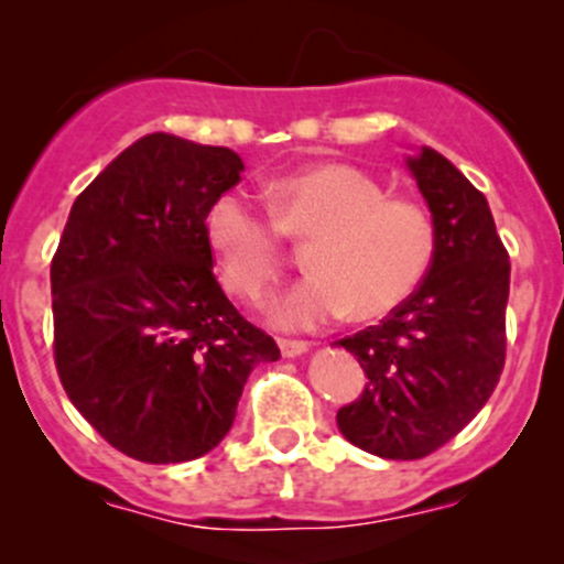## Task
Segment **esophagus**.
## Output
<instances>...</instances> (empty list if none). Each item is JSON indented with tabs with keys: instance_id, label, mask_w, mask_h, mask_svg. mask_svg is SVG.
<instances>
[{
	"instance_id": "1",
	"label": "esophagus",
	"mask_w": 564,
	"mask_h": 564,
	"mask_svg": "<svg viewBox=\"0 0 564 564\" xmlns=\"http://www.w3.org/2000/svg\"><path fill=\"white\" fill-rule=\"evenodd\" d=\"M278 346H281L283 357H297L303 351H308V340H292V338H278Z\"/></svg>"
}]
</instances>
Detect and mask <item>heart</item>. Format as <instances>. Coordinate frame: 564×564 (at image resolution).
Here are the masks:
<instances>
[{"label":"heart","mask_w":564,"mask_h":564,"mask_svg":"<svg viewBox=\"0 0 564 564\" xmlns=\"http://www.w3.org/2000/svg\"><path fill=\"white\" fill-rule=\"evenodd\" d=\"M270 212L246 193L209 204L204 229L220 281L235 297L261 305L286 267L289 240H316L314 275L272 305L283 327H316L349 314L360 322L401 308L434 267L440 231L429 207L390 196L388 185L349 163H322L278 182Z\"/></svg>","instance_id":"b5f03b06"}]
</instances>
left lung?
Returning a JSON list of instances; mask_svg holds the SVG:
<instances>
[{
    "label": "left lung",
    "mask_w": 564,
    "mask_h": 564,
    "mask_svg": "<svg viewBox=\"0 0 564 564\" xmlns=\"http://www.w3.org/2000/svg\"><path fill=\"white\" fill-rule=\"evenodd\" d=\"M440 231L423 286L373 327L340 338L366 371L338 409L351 445L379 458H425L491 398L505 368L510 259L486 196L440 152L409 158Z\"/></svg>",
    "instance_id": "left-lung-1"
}]
</instances>
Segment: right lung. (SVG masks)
Segmentation results:
<instances>
[{"mask_svg":"<svg viewBox=\"0 0 564 564\" xmlns=\"http://www.w3.org/2000/svg\"><path fill=\"white\" fill-rule=\"evenodd\" d=\"M226 147L150 133L78 193L51 259L54 362L73 406L144 464L213 451L275 340L231 305L204 218L240 182Z\"/></svg>","mask_w":564,"mask_h":564,"instance_id":"obj_1","label":"right lung"}]
</instances>
